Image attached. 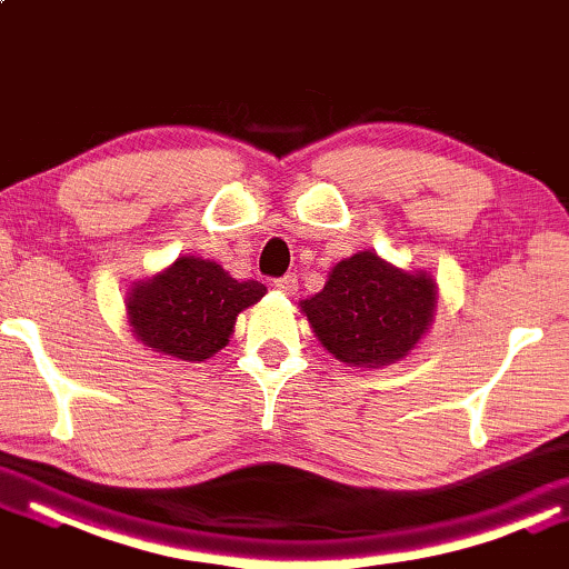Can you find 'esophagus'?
<instances>
[{
  "label": "esophagus",
  "instance_id": "1",
  "mask_svg": "<svg viewBox=\"0 0 569 569\" xmlns=\"http://www.w3.org/2000/svg\"><path fill=\"white\" fill-rule=\"evenodd\" d=\"M273 286L278 288V291H283V293L291 296L296 288H299V278H296V273H286L281 278H276Z\"/></svg>",
  "mask_w": 569,
  "mask_h": 569
}]
</instances>
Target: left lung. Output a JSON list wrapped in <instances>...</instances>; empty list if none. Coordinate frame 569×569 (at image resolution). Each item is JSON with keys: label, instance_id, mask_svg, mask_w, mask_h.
<instances>
[{"label": "left lung", "instance_id": "1", "mask_svg": "<svg viewBox=\"0 0 569 569\" xmlns=\"http://www.w3.org/2000/svg\"><path fill=\"white\" fill-rule=\"evenodd\" d=\"M435 309V278L406 273L370 250L339 260L325 288L301 301L321 347L352 368L403 360L427 335Z\"/></svg>", "mask_w": 569, "mask_h": 569}]
</instances>
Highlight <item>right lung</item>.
Segmentation results:
<instances>
[{
	"instance_id": "1",
	"label": "right lung",
	"mask_w": 569,
	"mask_h": 569,
	"mask_svg": "<svg viewBox=\"0 0 569 569\" xmlns=\"http://www.w3.org/2000/svg\"><path fill=\"white\" fill-rule=\"evenodd\" d=\"M262 296V283L234 281L217 262L183 256L134 283L124 307L134 337L152 352L203 362L230 342L237 313Z\"/></svg>"
}]
</instances>
